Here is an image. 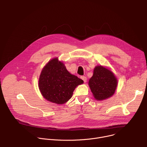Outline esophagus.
<instances>
[{"label":"esophagus","instance_id":"34e87169","mask_svg":"<svg viewBox=\"0 0 147 147\" xmlns=\"http://www.w3.org/2000/svg\"><path fill=\"white\" fill-rule=\"evenodd\" d=\"M81 78L84 81V82H87V77L86 76H81Z\"/></svg>","mask_w":147,"mask_h":147}]
</instances>
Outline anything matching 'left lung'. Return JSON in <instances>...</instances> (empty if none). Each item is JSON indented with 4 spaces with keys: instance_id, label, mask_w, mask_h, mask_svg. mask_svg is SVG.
<instances>
[{
    "instance_id": "obj_1",
    "label": "left lung",
    "mask_w": 147,
    "mask_h": 147,
    "mask_svg": "<svg viewBox=\"0 0 147 147\" xmlns=\"http://www.w3.org/2000/svg\"><path fill=\"white\" fill-rule=\"evenodd\" d=\"M117 81L113 73L102 66L95 67L89 86L96 100H103L112 96L115 92Z\"/></svg>"
}]
</instances>
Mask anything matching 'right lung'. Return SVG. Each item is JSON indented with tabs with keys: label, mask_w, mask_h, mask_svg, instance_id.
Wrapping results in <instances>:
<instances>
[{
	"label": "right lung",
	"mask_w": 147,
	"mask_h": 147,
	"mask_svg": "<svg viewBox=\"0 0 147 147\" xmlns=\"http://www.w3.org/2000/svg\"><path fill=\"white\" fill-rule=\"evenodd\" d=\"M83 82V80L71 74L57 58H55L49 61L42 70L39 88L48 100L63 104L71 98L76 87Z\"/></svg>",
	"instance_id": "1"
}]
</instances>
